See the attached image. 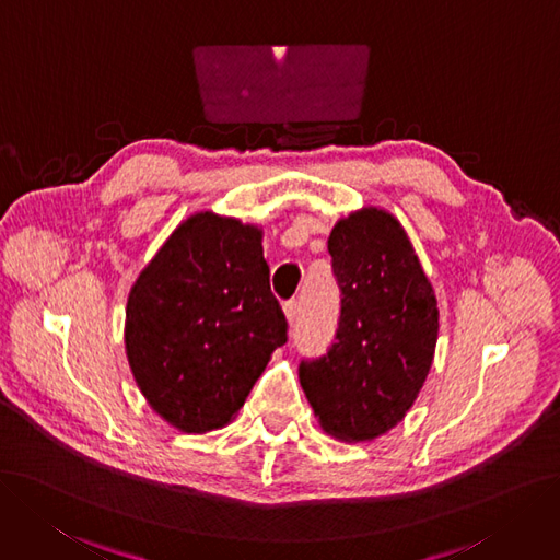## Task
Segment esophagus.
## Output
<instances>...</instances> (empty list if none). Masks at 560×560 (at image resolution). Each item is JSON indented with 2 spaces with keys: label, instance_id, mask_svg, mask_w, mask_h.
<instances>
[{
  "label": "esophagus",
  "instance_id": "34e87169",
  "mask_svg": "<svg viewBox=\"0 0 560 560\" xmlns=\"http://www.w3.org/2000/svg\"><path fill=\"white\" fill-rule=\"evenodd\" d=\"M283 314H285V320L293 325L295 318H298V314H300V302H298V300H288V302L283 304Z\"/></svg>",
  "mask_w": 560,
  "mask_h": 560
}]
</instances>
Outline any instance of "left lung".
Masks as SVG:
<instances>
[{
    "label": "left lung",
    "mask_w": 560,
    "mask_h": 560,
    "mask_svg": "<svg viewBox=\"0 0 560 560\" xmlns=\"http://www.w3.org/2000/svg\"><path fill=\"white\" fill-rule=\"evenodd\" d=\"M341 291L337 341L300 364L320 427L339 441H374L416 404L439 341V302L397 217L362 207L327 240Z\"/></svg>",
    "instance_id": "8db88e82"
}]
</instances>
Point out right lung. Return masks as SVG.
<instances>
[{"label":"right lung","mask_w":560,"mask_h":560,"mask_svg":"<svg viewBox=\"0 0 560 560\" xmlns=\"http://www.w3.org/2000/svg\"><path fill=\"white\" fill-rule=\"evenodd\" d=\"M285 329L262 228L202 210L175 228L131 285L124 343L156 416L205 433L237 416Z\"/></svg>","instance_id":"add662e5"}]
</instances>
